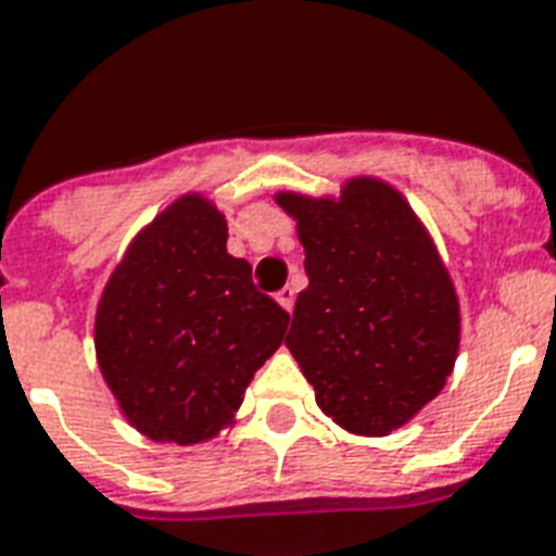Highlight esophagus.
Instances as JSON below:
<instances>
[{
	"label": "esophagus",
	"mask_w": 556,
	"mask_h": 556,
	"mask_svg": "<svg viewBox=\"0 0 556 556\" xmlns=\"http://www.w3.org/2000/svg\"><path fill=\"white\" fill-rule=\"evenodd\" d=\"M275 299H278V304H281L283 309H290L292 313V306H295V290H292V287H283V290H278V295H275Z\"/></svg>",
	"instance_id": "obj_1"
}]
</instances>
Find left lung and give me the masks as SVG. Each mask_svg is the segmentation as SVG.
I'll list each match as a JSON object with an SVG mask.
<instances>
[{
  "label": "left lung",
  "mask_w": 556,
  "mask_h": 556,
  "mask_svg": "<svg viewBox=\"0 0 556 556\" xmlns=\"http://www.w3.org/2000/svg\"><path fill=\"white\" fill-rule=\"evenodd\" d=\"M299 220L306 290L287 348L341 428L388 437L445 388L459 348V304L413 208L379 180L341 201L278 194Z\"/></svg>",
  "instance_id": "1"
}]
</instances>
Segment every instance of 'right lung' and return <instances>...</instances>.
<instances>
[{"label":"right lung","instance_id":"1","mask_svg":"<svg viewBox=\"0 0 556 556\" xmlns=\"http://www.w3.org/2000/svg\"><path fill=\"white\" fill-rule=\"evenodd\" d=\"M290 313L226 252V220L201 198L163 212L114 269L97 309V358L140 433L194 445L229 425Z\"/></svg>","mask_w":556,"mask_h":556}]
</instances>
